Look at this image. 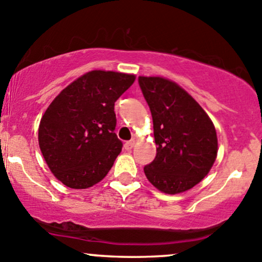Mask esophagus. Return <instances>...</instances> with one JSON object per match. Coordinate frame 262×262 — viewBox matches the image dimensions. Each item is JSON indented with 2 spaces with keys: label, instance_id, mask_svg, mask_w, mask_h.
Here are the masks:
<instances>
[{
  "label": "esophagus",
  "instance_id": "obj_1",
  "mask_svg": "<svg viewBox=\"0 0 262 262\" xmlns=\"http://www.w3.org/2000/svg\"><path fill=\"white\" fill-rule=\"evenodd\" d=\"M134 146H135V141L134 140H131V141H127V142L125 143V149L126 151H131L132 148H134Z\"/></svg>",
  "mask_w": 262,
  "mask_h": 262
}]
</instances>
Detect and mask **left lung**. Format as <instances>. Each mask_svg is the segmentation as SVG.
Returning a JSON list of instances; mask_svg holds the SVG:
<instances>
[{"instance_id":"8db88e82","label":"left lung","mask_w":262,"mask_h":262,"mask_svg":"<svg viewBox=\"0 0 262 262\" xmlns=\"http://www.w3.org/2000/svg\"><path fill=\"white\" fill-rule=\"evenodd\" d=\"M154 120L157 154L145 166L147 179L161 192L177 194L208 174L218 154L213 122L186 90L160 76H139Z\"/></svg>"}]
</instances>
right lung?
Segmentation results:
<instances>
[{
    "instance_id": "add662e5",
    "label": "right lung",
    "mask_w": 262,
    "mask_h": 262,
    "mask_svg": "<svg viewBox=\"0 0 262 262\" xmlns=\"http://www.w3.org/2000/svg\"><path fill=\"white\" fill-rule=\"evenodd\" d=\"M135 75L93 70L52 101L40 120L38 141L49 169L63 184L85 189L107 174L122 149L115 134V101Z\"/></svg>"
}]
</instances>
